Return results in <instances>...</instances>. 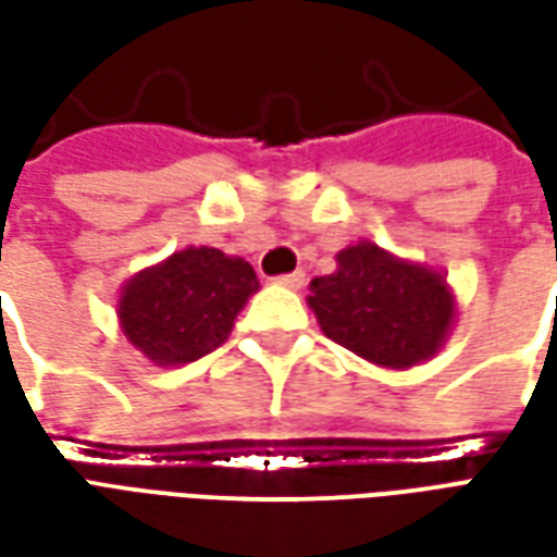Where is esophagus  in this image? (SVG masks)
Here are the masks:
<instances>
[{"instance_id": "esophagus-1", "label": "esophagus", "mask_w": 557, "mask_h": 557, "mask_svg": "<svg viewBox=\"0 0 557 557\" xmlns=\"http://www.w3.org/2000/svg\"><path fill=\"white\" fill-rule=\"evenodd\" d=\"M304 280H307V274H304V271H292V274H280L277 283L280 286H286V289H301Z\"/></svg>"}]
</instances>
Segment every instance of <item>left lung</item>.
<instances>
[{"mask_svg": "<svg viewBox=\"0 0 557 557\" xmlns=\"http://www.w3.org/2000/svg\"><path fill=\"white\" fill-rule=\"evenodd\" d=\"M310 307L327 337L391 370L426 361L454 322L442 274L361 242L337 256V271L310 283Z\"/></svg>", "mask_w": 557, "mask_h": 557, "instance_id": "1", "label": "left lung"}]
</instances>
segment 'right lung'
<instances>
[{
	"mask_svg": "<svg viewBox=\"0 0 557 557\" xmlns=\"http://www.w3.org/2000/svg\"><path fill=\"white\" fill-rule=\"evenodd\" d=\"M259 289L253 268L214 247H187L122 292L125 337L160 367L190 363L226 343L235 315Z\"/></svg>",
	"mask_w": 557,
	"mask_h": 557,
	"instance_id": "right-lung-1",
	"label": "right lung"
}]
</instances>
